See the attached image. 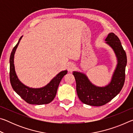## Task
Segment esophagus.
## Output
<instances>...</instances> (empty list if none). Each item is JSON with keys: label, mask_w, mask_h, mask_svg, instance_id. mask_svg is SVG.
<instances>
[{"label": "esophagus", "mask_w": 133, "mask_h": 133, "mask_svg": "<svg viewBox=\"0 0 133 133\" xmlns=\"http://www.w3.org/2000/svg\"><path fill=\"white\" fill-rule=\"evenodd\" d=\"M75 69V65L73 63H69L67 64V69H68L69 71H72L74 69Z\"/></svg>", "instance_id": "esophagus-1"}]
</instances>
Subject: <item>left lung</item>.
I'll return each mask as SVG.
<instances>
[{
  "label": "left lung",
  "instance_id": "1",
  "mask_svg": "<svg viewBox=\"0 0 133 133\" xmlns=\"http://www.w3.org/2000/svg\"><path fill=\"white\" fill-rule=\"evenodd\" d=\"M105 41L113 50L117 62L109 84L105 86H97L93 84L84 73L73 71L78 98L81 102L87 105L101 106L105 104L120 93L124 83L127 56L120 40L113 33H110Z\"/></svg>",
  "mask_w": 133,
  "mask_h": 133
}]
</instances>
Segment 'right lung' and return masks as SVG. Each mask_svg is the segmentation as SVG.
<instances>
[{"mask_svg":"<svg viewBox=\"0 0 133 133\" xmlns=\"http://www.w3.org/2000/svg\"><path fill=\"white\" fill-rule=\"evenodd\" d=\"M13 49L10 57V81L13 89L18 95L29 104L42 105L52 102L57 93V89L62 78L67 73V70L60 71L54 77L48 84L40 88H31L21 82L16 75L14 64L15 54L21 40Z\"/></svg>","mask_w":133,"mask_h":133,"instance_id":"right-lung-1","label":"right lung"}]
</instances>
